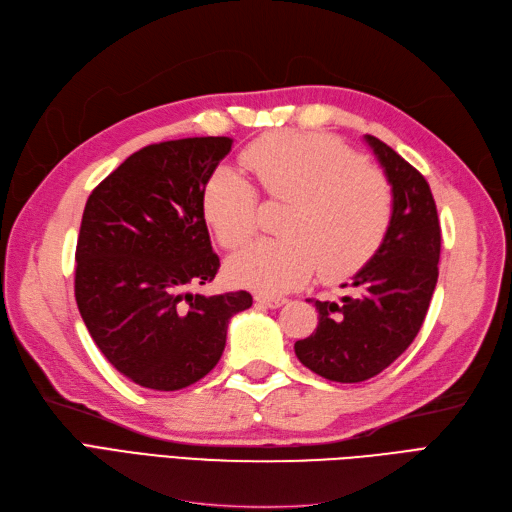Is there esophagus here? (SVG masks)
<instances>
[{
	"label": "esophagus",
	"mask_w": 512,
	"mask_h": 512,
	"mask_svg": "<svg viewBox=\"0 0 512 512\" xmlns=\"http://www.w3.org/2000/svg\"><path fill=\"white\" fill-rule=\"evenodd\" d=\"M254 301L258 305H265V307H271V309L282 307L286 303V299H282V297H269V294H256Z\"/></svg>",
	"instance_id": "1"
}]
</instances>
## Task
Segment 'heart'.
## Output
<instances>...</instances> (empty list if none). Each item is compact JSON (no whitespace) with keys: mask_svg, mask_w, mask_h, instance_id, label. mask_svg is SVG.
<instances>
[{"mask_svg":"<svg viewBox=\"0 0 512 512\" xmlns=\"http://www.w3.org/2000/svg\"><path fill=\"white\" fill-rule=\"evenodd\" d=\"M262 192L288 203L284 239L258 241L226 265L235 284L262 294L288 292L312 280L327 282L361 269L376 254L393 220V185L378 166L361 164L346 145L320 134H275L243 153ZM200 207L218 241L235 250L258 224V192L239 170L209 175Z\"/></svg>","mask_w":512,"mask_h":512,"instance_id":"b5f03b06","label":"heart"}]
</instances>
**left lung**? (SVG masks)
Returning <instances> with one entry per match:
<instances>
[{"label":"left lung","instance_id":"obj_1","mask_svg":"<svg viewBox=\"0 0 512 512\" xmlns=\"http://www.w3.org/2000/svg\"><path fill=\"white\" fill-rule=\"evenodd\" d=\"M393 185V220L382 245L339 301H314L316 331L294 344L314 374L333 382L378 376L414 342L438 282L440 220L429 183L380 138L365 134ZM348 288V284H342Z\"/></svg>","mask_w":512,"mask_h":512}]
</instances>
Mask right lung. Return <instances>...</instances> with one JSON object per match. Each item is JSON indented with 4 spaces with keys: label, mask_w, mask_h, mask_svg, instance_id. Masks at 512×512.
<instances>
[{
    "label": "right lung",
    "mask_w": 512,
    "mask_h": 512,
    "mask_svg": "<svg viewBox=\"0 0 512 512\" xmlns=\"http://www.w3.org/2000/svg\"><path fill=\"white\" fill-rule=\"evenodd\" d=\"M232 138L196 136L143 147L87 198L76 243L74 297L85 327L119 374L153 391L205 378L230 318L252 294H192L220 269L200 207Z\"/></svg>",
    "instance_id": "right-lung-1"
}]
</instances>
